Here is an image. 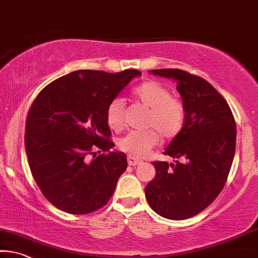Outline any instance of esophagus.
<instances>
[{
	"mask_svg": "<svg viewBox=\"0 0 258 258\" xmlns=\"http://www.w3.org/2000/svg\"><path fill=\"white\" fill-rule=\"evenodd\" d=\"M127 162H128V165H131V166H136V165H139L142 163L141 159H138L134 156H131V155L127 157Z\"/></svg>",
	"mask_w": 258,
	"mask_h": 258,
	"instance_id": "1",
	"label": "esophagus"
}]
</instances>
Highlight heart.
I'll use <instances>...</instances> for the list:
<instances>
[{
    "mask_svg": "<svg viewBox=\"0 0 258 258\" xmlns=\"http://www.w3.org/2000/svg\"><path fill=\"white\" fill-rule=\"evenodd\" d=\"M136 100L149 109L146 116L145 131H133L120 139L119 148L134 157H144L159 142V136L172 140L181 132L186 121V105L180 97L157 80H147L132 91ZM125 104L116 97L107 107L105 117L110 128L121 131L125 126Z\"/></svg>",
    "mask_w": 258,
    "mask_h": 258,
    "instance_id": "1",
    "label": "heart"
}]
</instances>
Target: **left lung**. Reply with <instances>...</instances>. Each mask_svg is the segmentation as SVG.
I'll return each mask as SVG.
<instances>
[{"label": "left lung", "mask_w": 258, "mask_h": 258, "mask_svg": "<svg viewBox=\"0 0 258 258\" xmlns=\"http://www.w3.org/2000/svg\"><path fill=\"white\" fill-rule=\"evenodd\" d=\"M150 73L175 80L186 121L163 153L175 162H153L156 175L145 188L146 199L162 217L187 219L210 206L224 188L234 158L236 124L227 102L203 78L179 69Z\"/></svg>", "instance_id": "left-lung-1"}]
</instances>
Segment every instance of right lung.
<instances>
[{
	"instance_id": "add662e5",
	"label": "right lung",
	"mask_w": 258,
	"mask_h": 258,
	"mask_svg": "<svg viewBox=\"0 0 258 258\" xmlns=\"http://www.w3.org/2000/svg\"><path fill=\"white\" fill-rule=\"evenodd\" d=\"M141 72L79 70L47 85L32 103L25 125L27 161L49 202L72 215L104 207L127 167L124 153L110 151L105 111Z\"/></svg>"
}]
</instances>
